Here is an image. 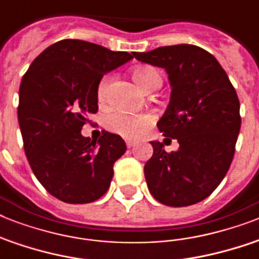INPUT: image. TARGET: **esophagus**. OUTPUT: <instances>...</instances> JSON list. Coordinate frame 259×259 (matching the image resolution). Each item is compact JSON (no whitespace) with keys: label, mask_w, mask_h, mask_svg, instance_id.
<instances>
[{"label":"esophagus","mask_w":259,"mask_h":259,"mask_svg":"<svg viewBox=\"0 0 259 259\" xmlns=\"http://www.w3.org/2000/svg\"><path fill=\"white\" fill-rule=\"evenodd\" d=\"M134 145H136V142L132 141V140H126V146H127V148H133Z\"/></svg>","instance_id":"1"}]
</instances>
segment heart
Wrapping results in <instances>:
<instances>
[{
    "label": "heart",
    "mask_w": 259,
    "mask_h": 259,
    "mask_svg": "<svg viewBox=\"0 0 259 259\" xmlns=\"http://www.w3.org/2000/svg\"><path fill=\"white\" fill-rule=\"evenodd\" d=\"M134 80L144 91L149 90V87L160 78V74L152 67H140L133 72ZM110 86V78H105L99 84L98 97L101 101H105ZM153 117L149 114H130L126 111H117L109 115L107 118V127L115 133L121 134L123 137L136 138L144 132L146 126L152 122Z\"/></svg>",
    "instance_id": "heart-1"
}]
</instances>
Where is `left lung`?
<instances>
[{
  "mask_svg": "<svg viewBox=\"0 0 259 259\" xmlns=\"http://www.w3.org/2000/svg\"><path fill=\"white\" fill-rule=\"evenodd\" d=\"M133 56L168 74L169 105L157 126L180 145L166 153L162 142L150 141L153 156L144 166L148 188L170 207L204 200L225 179L235 153L241 130L235 89L219 62L200 47L177 44Z\"/></svg>",
  "mask_w": 259,
  "mask_h": 259,
  "instance_id": "obj_1",
  "label": "left lung"
}]
</instances>
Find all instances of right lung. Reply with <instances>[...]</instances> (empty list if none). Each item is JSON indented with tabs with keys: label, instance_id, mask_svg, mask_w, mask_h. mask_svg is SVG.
Returning a JSON list of instances; mask_svg holds the SVG:
<instances>
[{
	"label": "right lung",
	"instance_id": "add662e5",
	"mask_svg": "<svg viewBox=\"0 0 259 259\" xmlns=\"http://www.w3.org/2000/svg\"><path fill=\"white\" fill-rule=\"evenodd\" d=\"M133 59L83 40H60L44 50L22 76L18 123L34 176L59 200L84 204L109 189L114 162L126 152L118 134L82 136L98 111L103 75Z\"/></svg>",
	"mask_w": 259,
	"mask_h": 259
}]
</instances>
